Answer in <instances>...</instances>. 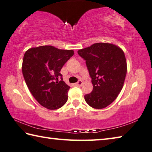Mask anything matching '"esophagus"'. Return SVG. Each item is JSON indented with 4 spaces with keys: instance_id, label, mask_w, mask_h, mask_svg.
<instances>
[{
    "instance_id": "34e87169",
    "label": "esophagus",
    "mask_w": 152,
    "mask_h": 152,
    "mask_svg": "<svg viewBox=\"0 0 152 152\" xmlns=\"http://www.w3.org/2000/svg\"><path fill=\"white\" fill-rule=\"evenodd\" d=\"M83 83V81H81V80H79V81L77 83V85H78V86H82Z\"/></svg>"
}]
</instances>
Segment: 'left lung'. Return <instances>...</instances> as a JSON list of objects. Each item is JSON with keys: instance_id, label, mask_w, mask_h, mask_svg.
<instances>
[{"instance_id": "8db88e82", "label": "left lung", "mask_w": 152, "mask_h": 152, "mask_svg": "<svg viewBox=\"0 0 152 152\" xmlns=\"http://www.w3.org/2000/svg\"><path fill=\"white\" fill-rule=\"evenodd\" d=\"M86 61L93 90L85 96L86 102L96 109L108 107L122 89L127 72L124 53L110 43H96L77 51Z\"/></svg>"}]
</instances>
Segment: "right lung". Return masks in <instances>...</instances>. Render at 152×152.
Wrapping results in <instances>:
<instances>
[{
	"mask_svg": "<svg viewBox=\"0 0 152 152\" xmlns=\"http://www.w3.org/2000/svg\"><path fill=\"white\" fill-rule=\"evenodd\" d=\"M74 54L73 50H60L52 45L31 48L23 58L22 71L31 94L39 104L56 110L66 103L70 87L58 81L61 68Z\"/></svg>",
	"mask_w": 152,
	"mask_h": 152,
	"instance_id": "1",
	"label": "right lung"
}]
</instances>
